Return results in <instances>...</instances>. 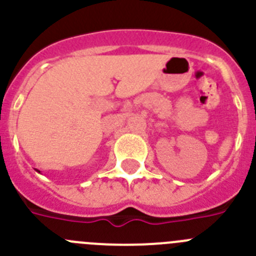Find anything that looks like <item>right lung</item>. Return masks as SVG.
I'll list each match as a JSON object with an SVG mask.
<instances>
[{"label": "right lung", "instance_id": "add662e5", "mask_svg": "<svg viewBox=\"0 0 256 256\" xmlns=\"http://www.w3.org/2000/svg\"><path fill=\"white\" fill-rule=\"evenodd\" d=\"M38 172H40V171H38Z\"/></svg>", "mask_w": 256, "mask_h": 256}]
</instances>
